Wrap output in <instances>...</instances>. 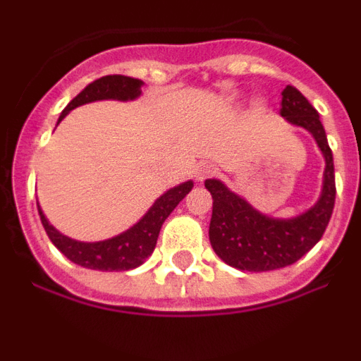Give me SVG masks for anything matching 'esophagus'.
I'll list each match as a JSON object with an SVG mask.
<instances>
[{
    "mask_svg": "<svg viewBox=\"0 0 361 361\" xmlns=\"http://www.w3.org/2000/svg\"><path fill=\"white\" fill-rule=\"evenodd\" d=\"M213 171H215L213 164H208V162H200V164L195 168V177L199 178V180H202V178L209 177Z\"/></svg>",
    "mask_w": 361,
    "mask_h": 361,
    "instance_id": "esophagus-1",
    "label": "esophagus"
}]
</instances>
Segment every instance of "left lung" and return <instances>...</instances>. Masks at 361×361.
I'll return each mask as SVG.
<instances>
[{
	"label": "left lung",
	"instance_id": "obj_1",
	"mask_svg": "<svg viewBox=\"0 0 361 361\" xmlns=\"http://www.w3.org/2000/svg\"><path fill=\"white\" fill-rule=\"evenodd\" d=\"M280 116L314 137L325 159L324 188L318 202L305 213L293 219H273L257 212L216 178L204 183L213 197L212 247L228 266L242 271L258 273L295 264L320 240L333 215L336 197L333 152L318 111L295 86L288 85L282 92Z\"/></svg>",
	"mask_w": 361,
	"mask_h": 361
}]
</instances>
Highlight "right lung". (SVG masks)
<instances>
[{"mask_svg": "<svg viewBox=\"0 0 361 361\" xmlns=\"http://www.w3.org/2000/svg\"><path fill=\"white\" fill-rule=\"evenodd\" d=\"M142 85L145 82L141 79L128 78V75H104L101 79H95L81 94H78L70 101L68 106L61 111L57 124L65 119V116H68L70 110L81 106V104L103 101V99H116V101L137 99L141 95ZM191 188H193V183L188 180V183L168 190L164 195H161L153 202L148 213L135 226L117 237L101 242H79L65 237L54 226L49 224L47 216L41 212L39 204H37V212L41 216V224L52 244L73 264L99 271H128L141 266L153 253L164 220L177 208V204L190 193Z\"/></svg>", "mask_w": 361, "mask_h": 361, "instance_id": "right-lung-1", "label": "right lung"}]
</instances>
